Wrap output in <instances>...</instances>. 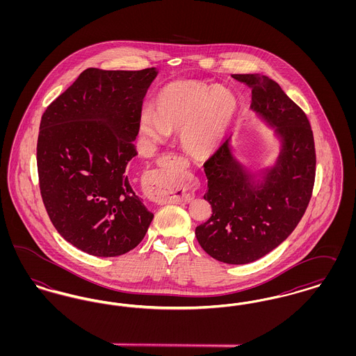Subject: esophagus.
Masks as SVG:
<instances>
[{"mask_svg": "<svg viewBox=\"0 0 356 356\" xmlns=\"http://www.w3.org/2000/svg\"><path fill=\"white\" fill-rule=\"evenodd\" d=\"M147 188L156 202H186L193 199V192L189 186L173 188L170 176L163 170H154L147 177Z\"/></svg>", "mask_w": 356, "mask_h": 356, "instance_id": "1", "label": "esophagus"}]
</instances>
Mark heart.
I'll use <instances>...</instances> for the list:
<instances>
[{
    "label": "heart",
    "instance_id": "obj_1",
    "mask_svg": "<svg viewBox=\"0 0 356 356\" xmlns=\"http://www.w3.org/2000/svg\"><path fill=\"white\" fill-rule=\"evenodd\" d=\"M154 111L143 108L138 131L148 145L165 143L177 131L184 152L203 159L215 152L236 115V97L224 88L180 81L167 85L154 99Z\"/></svg>",
    "mask_w": 356,
    "mask_h": 356
}]
</instances>
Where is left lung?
<instances>
[{"instance_id": "1", "label": "left lung", "mask_w": 356, "mask_h": 356, "mask_svg": "<svg viewBox=\"0 0 356 356\" xmlns=\"http://www.w3.org/2000/svg\"><path fill=\"white\" fill-rule=\"evenodd\" d=\"M252 88L251 109L275 129L280 151L270 168L251 172L227 140L204 164L212 216L196 227L204 251L227 264H247L271 252L305 215L315 183V144L305 112L280 85L259 73L232 74Z\"/></svg>"}]
</instances>
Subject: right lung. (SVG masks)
Listing matches in <instances>:
<instances>
[{"mask_svg": "<svg viewBox=\"0 0 356 356\" xmlns=\"http://www.w3.org/2000/svg\"><path fill=\"white\" fill-rule=\"evenodd\" d=\"M157 69H85L47 108L37 141L42 202L57 232L86 254H127L152 212L127 175L138 118Z\"/></svg>", "mask_w": 356, "mask_h": 356, "instance_id": "add662e5", "label": "right lung"}]
</instances>
